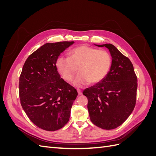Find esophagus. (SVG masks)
Returning <instances> with one entry per match:
<instances>
[{"label": "esophagus", "mask_w": 156, "mask_h": 156, "mask_svg": "<svg viewBox=\"0 0 156 156\" xmlns=\"http://www.w3.org/2000/svg\"><path fill=\"white\" fill-rule=\"evenodd\" d=\"M77 92H78V94H79V95H81V94H83L81 90H80V89H77Z\"/></svg>", "instance_id": "1"}]
</instances>
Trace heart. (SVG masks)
I'll return each mask as SVG.
<instances>
[{
    "instance_id": "1",
    "label": "heart",
    "mask_w": 156,
    "mask_h": 156,
    "mask_svg": "<svg viewBox=\"0 0 156 156\" xmlns=\"http://www.w3.org/2000/svg\"><path fill=\"white\" fill-rule=\"evenodd\" d=\"M112 66V57L108 52L83 45L69 52V57L60 56L56 62V67L62 77L71 81L77 73L73 84L78 87L89 83L96 84L104 79Z\"/></svg>"
}]
</instances>
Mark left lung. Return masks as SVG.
Returning <instances> with one entry per match:
<instances>
[{"mask_svg": "<svg viewBox=\"0 0 156 156\" xmlns=\"http://www.w3.org/2000/svg\"><path fill=\"white\" fill-rule=\"evenodd\" d=\"M105 47L112 56V66L100 83L84 90L92 123L100 128L112 129L122 124L133 111L136 98L137 77L130 60L111 44Z\"/></svg>", "mask_w": 156, "mask_h": 156, "instance_id": "left-lung-1", "label": "left lung"}]
</instances>
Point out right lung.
<instances>
[{
    "label": "right lung",
    "mask_w": 156,
    "mask_h": 156,
    "mask_svg": "<svg viewBox=\"0 0 156 156\" xmlns=\"http://www.w3.org/2000/svg\"><path fill=\"white\" fill-rule=\"evenodd\" d=\"M73 44L47 43L30 55L23 65L19 83L21 105L33 124L42 129L58 130L69 121L77 92L60 77L56 62Z\"/></svg>",
    "instance_id": "1"
}]
</instances>
